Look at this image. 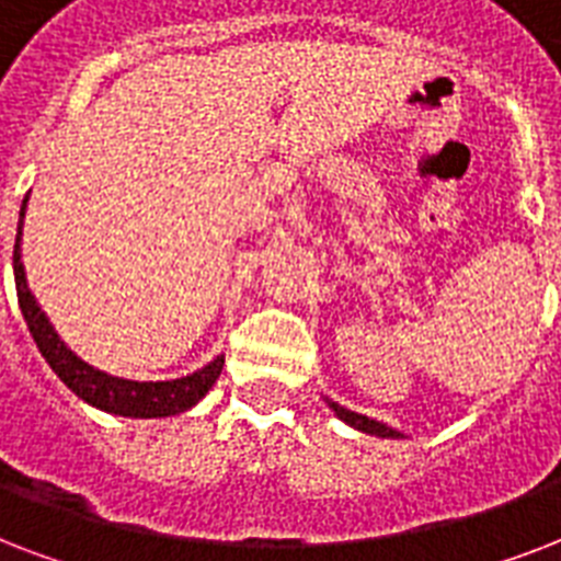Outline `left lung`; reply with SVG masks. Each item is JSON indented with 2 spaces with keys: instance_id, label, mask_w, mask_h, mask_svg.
Masks as SVG:
<instances>
[{
  "instance_id": "1",
  "label": "left lung",
  "mask_w": 561,
  "mask_h": 561,
  "mask_svg": "<svg viewBox=\"0 0 561 561\" xmlns=\"http://www.w3.org/2000/svg\"><path fill=\"white\" fill-rule=\"evenodd\" d=\"M325 401H329V408L334 410V416L341 419V422H346L350 427H355V431H360V434L381 436V439H401L399 431H392V427H387L383 422H375V419L360 416V413H355V410L341 408V404H337V401H332V399H325Z\"/></svg>"
}]
</instances>
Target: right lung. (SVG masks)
I'll return each mask as SVG.
<instances>
[{
    "label": "right lung",
    "instance_id": "obj_1",
    "mask_svg": "<svg viewBox=\"0 0 561 561\" xmlns=\"http://www.w3.org/2000/svg\"><path fill=\"white\" fill-rule=\"evenodd\" d=\"M25 203H28V197L22 201L20 224H16V244H13L16 299H20L22 317L28 323V332L34 343H37L39 355L46 358L48 367L55 369L57 378L81 401L104 410V413H116V416L162 419L178 416L183 410L194 408L211 390V383L218 381L220 369H224V355L209 360L197 373L183 375V378H171V381H127V378H116V375L90 367L87 360L78 358L57 337V332L48 323V317L39 311L37 299L28 290V282H25V267H22V218H25Z\"/></svg>",
    "mask_w": 561,
    "mask_h": 561
}]
</instances>
